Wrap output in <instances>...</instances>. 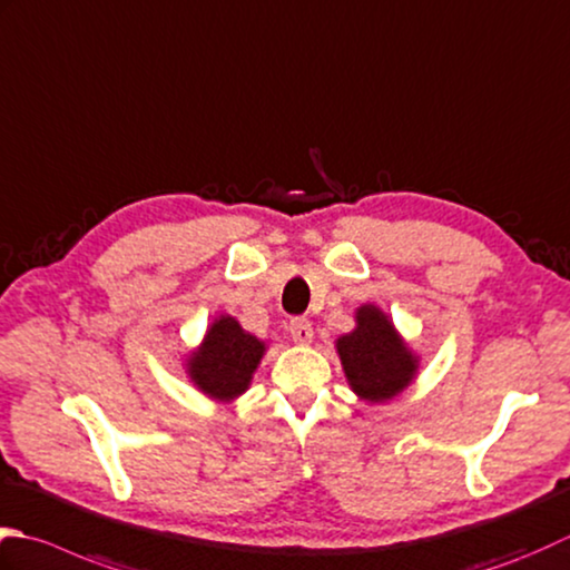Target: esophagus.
<instances>
[{"mask_svg":"<svg viewBox=\"0 0 570 570\" xmlns=\"http://www.w3.org/2000/svg\"><path fill=\"white\" fill-rule=\"evenodd\" d=\"M288 333H292V338L298 345H308L311 338H314V328H311V323L306 318H292V323H288Z\"/></svg>","mask_w":570,"mask_h":570,"instance_id":"1","label":"esophagus"}]
</instances>
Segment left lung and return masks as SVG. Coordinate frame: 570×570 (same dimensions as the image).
<instances>
[{
	"label": "left lung",
	"mask_w": 570,
	"mask_h": 570,
	"mask_svg": "<svg viewBox=\"0 0 570 570\" xmlns=\"http://www.w3.org/2000/svg\"><path fill=\"white\" fill-rule=\"evenodd\" d=\"M336 353L345 381L365 403L393 400L415 381L420 367V355L375 304L355 311V328L336 341Z\"/></svg>",
	"instance_id": "8db88e82"
}]
</instances>
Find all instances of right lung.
Returning a JSON list of instances; mask_svg holds the SVG:
<instances>
[{
  "mask_svg": "<svg viewBox=\"0 0 570 570\" xmlns=\"http://www.w3.org/2000/svg\"><path fill=\"white\" fill-rule=\"evenodd\" d=\"M264 353L266 343L225 314L209 323L203 343L187 355L185 373L199 393L217 403H232L249 390Z\"/></svg>",
  "mask_w": 570,
  "mask_h": 570,
  "instance_id": "obj_1",
  "label": "right lung"
}]
</instances>
